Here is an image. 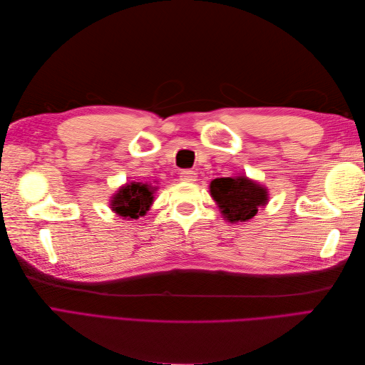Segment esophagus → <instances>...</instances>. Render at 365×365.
I'll use <instances>...</instances> for the list:
<instances>
[{
    "label": "esophagus",
    "mask_w": 365,
    "mask_h": 365,
    "mask_svg": "<svg viewBox=\"0 0 365 365\" xmlns=\"http://www.w3.org/2000/svg\"><path fill=\"white\" fill-rule=\"evenodd\" d=\"M180 180H181L182 182H193V181H196V173H195L193 170H189V169L181 170Z\"/></svg>",
    "instance_id": "1"
}]
</instances>
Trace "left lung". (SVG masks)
<instances>
[{"label":"left lung","instance_id":"left-lung-1","mask_svg":"<svg viewBox=\"0 0 365 365\" xmlns=\"http://www.w3.org/2000/svg\"><path fill=\"white\" fill-rule=\"evenodd\" d=\"M210 195L230 222H245L268 202L267 189L244 175L213 180Z\"/></svg>","mask_w":365,"mask_h":365}]
</instances>
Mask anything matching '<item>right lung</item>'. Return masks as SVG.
Segmentation results:
<instances>
[{
	"mask_svg": "<svg viewBox=\"0 0 365 365\" xmlns=\"http://www.w3.org/2000/svg\"><path fill=\"white\" fill-rule=\"evenodd\" d=\"M155 187L143 182H129L120 187L111 200V210L123 219L145 216L153 202Z\"/></svg>",
	"mask_w": 365,
	"mask_h": 365,
	"instance_id": "add662e5",
	"label": "right lung"
}]
</instances>
